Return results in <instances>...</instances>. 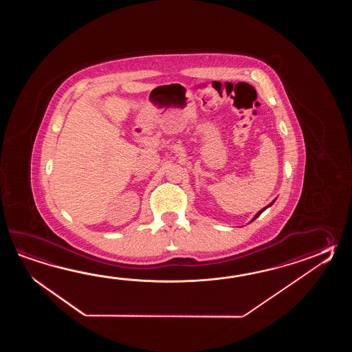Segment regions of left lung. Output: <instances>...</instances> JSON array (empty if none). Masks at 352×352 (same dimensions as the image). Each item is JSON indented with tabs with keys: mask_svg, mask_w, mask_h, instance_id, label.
<instances>
[{
	"mask_svg": "<svg viewBox=\"0 0 352 352\" xmlns=\"http://www.w3.org/2000/svg\"><path fill=\"white\" fill-rule=\"evenodd\" d=\"M274 201H276V200H274ZM274 201L270 202V205H268V206H265V208H264V209L261 210V211H259V212H258V214H256V215H255L254 219H253V220H255V219H256V217H259V215H261V214H262V212H263V211H264V210L268 209V208H270V206H272V205H273V204H274ZM253 220H252V221H253Z\"/></svg>",
	"mask_w": 352,
	"mask_h": 352,
	"instance_id": "left-lung-1",
	"label": "left lung"
}]
</instances>
